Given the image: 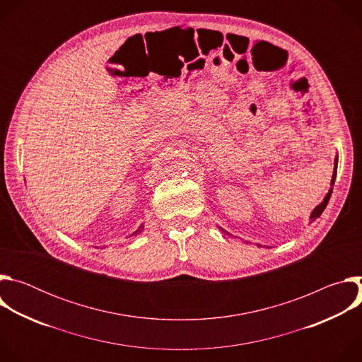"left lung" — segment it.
I'll list each match as a JSON object with an SVG mask.
<instances>
[{
    "label": "left lung",
    "mask_w": 362,
    "mask_h": 362,
    "mask_svg": "<svg viewBox=\"0 0 362 362\" xmlns=\"http://www.w3.org/2000/svg\"><path fill=\"white\" fill-rule=\"evenodd\" d=\"M337 166H338V158L335 159V163H334V175H332V180H331V190H329V192H328V194L325 196L324 202H322L321 204H318L317 208L314 209V212H313V215H311V221H313V222L321 216V214L324 212V209L327 208V204H328V202H329V197H331V193H332V186H334V183H335V177H337ZM222 232L228 233V232H226V230H223V229H222Z\"/></svg>",
    "instance_id": "left-lung-1"
}]
</instances>
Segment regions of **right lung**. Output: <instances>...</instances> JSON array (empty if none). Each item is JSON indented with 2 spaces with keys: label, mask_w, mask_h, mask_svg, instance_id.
Here are the masks:
<instances>
[{
  "label": "right lung",
  "mask_w": 362,
  "mask_h": 362,
  "mask_svg": "<svg viewBox=\"0 0 362 362\" xmlns=\"http://www.w3.org/2000/svg\"><path fill=\"white\" fill-rule=\"evenodd\" d=\"M141 230H143V226H140V228H139V229H137V230H136V232H134V233H133V235H134V236H136V235H139V233H140V232H141ZM133 235H132V236H133Z\"/></svg>",
  "instance_id": "obj_1"
}]
</instances>
